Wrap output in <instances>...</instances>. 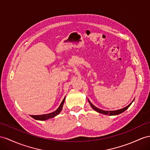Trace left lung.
Listing matches in <instances>:
<instances>
[{"label":"left lung","instance_id":"8db88e82","mask_svg":"<svg viewBox=\"0 0 150 150\" xmlns=\"http://www.w3.org/2000/svg\"><path fill=\"white\" fill-rule=\"evenodd\" d=\"M133 101H134V100H133ZM88 101L89 102V103H90V105H91L92 108H93L94 110L96 111V112H99V113H102V114L108 115H118V114H120V113H123V112H125V111L129 108V107L130 106V105L132 104V103L133 102V101H132L131 103H130V104H129L127 106H126V107H125V108H122V109H120V110H115V111H105V110H103L99 109V108H97V107H96L95 106H94V105L91 103V101L89 100V99H88Z\"/></svg>","mask_w":150,"mask_h":150}]
</instances>
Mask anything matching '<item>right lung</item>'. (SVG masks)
Listing matches in <instances>:
<instances>
[{"instance_id":"1","label":"right lung","mask_w":150,"mask_h":150,"mask_svg":"<svg viewBox=\"0 0 150 150\" xmlns=\"http://www.w3.org/2000/svg\"><path fill=\"white\" fill-rule=\"evenodd\" d=\"M64 100H65V97L63 99L62 102H61L60 106H59V108H57L55 111V112H52V113H49V114H44V115H31V117L32 118H33L34 119H35V120H47V119L54 117L56 116V115L59 114V113L61 112V110H62V108H63V103L64 102Z\"/></svg>"}]
</instances>
